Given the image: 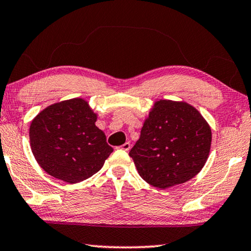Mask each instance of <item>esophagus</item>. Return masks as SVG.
I'll return each mask as SVG.
<instances>
[{
  "label": "esophagus",
  "instance_id": "obj_1",
  "mask_svg": "<svg viewBox=\"0 0 251 251\" xmlns=\"http://www.w3.org/2000/svg\"><path fill=\"white\" fill-rule=\"evenodd\" d=\"M121 148H122L123 151H128L130 150V144H129V143H125V144H123V145L121 146Z\"/></svg>",
  "mask_w": 251,
  "mask_h": 251
}]
</instances>
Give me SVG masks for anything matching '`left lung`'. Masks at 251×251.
Instances as JSON below:
<instances>
[{
    "mask_svg": "<svg viewBox=\"0 0 251 251\" xmlns=\"http://www.w3.org/2000/svg\"><path fill=\"white\" fill-rule=\"evenodd\" d=\"M211 129L201 113L185 101L157 100L129 151L138 174L165 189L192 179L206 164Z\"/></svg>",
    "mask_w": 251,
    "mask_h": 251,
    "instance_id": "left-lung-1",
    "label": "left lung"
}]
</instances>
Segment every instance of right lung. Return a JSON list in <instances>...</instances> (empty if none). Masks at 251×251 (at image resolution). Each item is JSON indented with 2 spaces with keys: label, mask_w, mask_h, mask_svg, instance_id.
I'll list each match as a JSON object with an SVG mask.
<instances>
[{
  "label": "right lung",
  "mask_w": 251,
  "mask_h": 251,
  "mask_svg": "<svg viewBox=\"0 0 251 251\" xmlns=\"http://www.w3.org/2000/svg\"><path fill=\"white\" fill-rule=\"evenodd\" d=\"M87 101L73 99L49 106L29 126L32 152L49 175L75 184L103 167L113 148L97 128Z\"/></svg>",
  "instance_id": "add662e5"
}]
</instances>
